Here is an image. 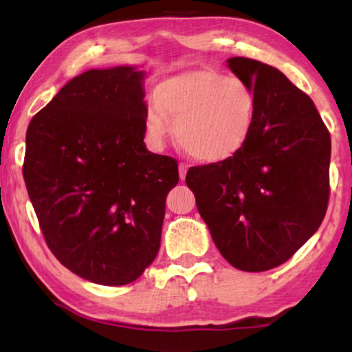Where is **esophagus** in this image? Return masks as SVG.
Segmentation results:
<instances>
[{
    "mask_svg": "<svg viewBox=\"0 0 352 352\" xmlns=\"http://www.w3.org/2000/svg\"><path fill=\"white\" fill-rule=\"evenodd\" d=\"M187 170H188V165L180 162L179 164V175H180V180H185V177H187Z\"/></svg>",
    "mask_w": 352,
    "mask_h": 352,
    "instance_id": "obj_1",
    "label": "esophagus"
}]
</instances>
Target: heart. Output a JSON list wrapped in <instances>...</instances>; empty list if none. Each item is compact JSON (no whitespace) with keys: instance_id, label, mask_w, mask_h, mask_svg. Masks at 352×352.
<instances>
[{"instance_id":"b5f03b06","label":"heart","mask_w":352,"mask_h":352,"mask_svg":"<svg viewBox=\"0 0 352 352\" xmlns=\"http://www.w3.org/2000/svg\"><path fill=\"white\" fill-rule=\"evenodd\" d=\"M258 102L245 80L215 71H193L165 80L157 104L147 112V134L160 145L170 132L193 159L223 162L236 155L252 137Z\"/></svg>"}]
</instances>
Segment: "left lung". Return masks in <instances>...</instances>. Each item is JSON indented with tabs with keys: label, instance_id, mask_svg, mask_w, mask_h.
<instances>
[{
	"label": "left lung",
	"instance_id": "1",
	"mask_svg": "<svg viewBox=\"0 0 352 352\" xmlns=\"http://www.w3.org/2000/svg\"><path fill=\"white\" fill-rule=\"evenodd\" d=\"M254 89L252 137L223 162L185 177L218 252L241 272L288 261L316 233L328 210L331 135L308 94L276 67L230 58Z\"/></svg>",
	"mask_w": 352,
	"mask_h": 352
}]
</instances>
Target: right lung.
Returning <instances> with one entry per match:
<instances>
[{
    "mask_svg": "<svg viewBox=\"0 0 352 352\" xmlns=\"http://www.w3.org/2000/svg\"><path fill=\"white\" fill-rule=\"evenodd\" d=\"M144 72L91 69L28 125L23 175L44 240L78 276L135 281L155 260L179 164L147 151Z\"/></svg>",
    "mask_w": 352,
    "mask_h": 352,
    "instance_id": "obj_1",
    "label": "right lung"
}]
</instances>
